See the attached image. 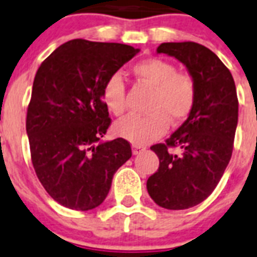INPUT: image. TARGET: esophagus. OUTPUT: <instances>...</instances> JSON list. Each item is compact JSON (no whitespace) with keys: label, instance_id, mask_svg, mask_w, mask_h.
<instances>
[{"label":"esophagus","instance_id":"34e87169","mask_svg":"<svg viewBox=\"0 0 257 257\" xmlns=\"http://www.w3.org/2000/svg\"><path fill=\"white\" fill-rule=\"evenodd\" d=\"M132 150H133V154H140L143 153L144 150H145V148L144 147H140V145H132Z\"/></svg>","mask_w":257,"mask_h":257}]
</instances>
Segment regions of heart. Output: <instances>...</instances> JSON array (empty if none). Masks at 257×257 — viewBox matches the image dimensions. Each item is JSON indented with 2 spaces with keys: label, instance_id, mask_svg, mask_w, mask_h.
I'll use <instances>...</instances> for the list:
<instances>
[{
  "label": "heart",
  "instance_id": "b5f03b06",
  "mask_svg": "<svg viewBox=\"0 0 257 257\" xmlns=\"http://www.w3.org/2000/svg\"><path fill=\"white\" fill-rule=\"evenodd\" d=\"M132 74L149 85L152 95L148 114H132L114 125V132L136 145H145L161 137L169 128L182 124L190 116L197 99L194 79L177 72L176 66L161 58H148L133 64ZM101 100L110 113L121 116L126 109L125 84L121 75H110L104 81Z\"/></svg>",
  "mask_w": 257,
  "mask_h": 257
}]
</instances>
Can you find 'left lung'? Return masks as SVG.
Masks as SVG:
<instances>
[{"mask_svg":"<svg viewBox=\"0 0 257 257\" xmlns=\"http://www.w3.org/2000/svg\"><path fill=\"white\" fill-rule=\"evenodd\" d=\"M157 53L186 66L197 99L186 121L165 144L150 147L160 158V168L148 178L147 189L158 206L185 210L214 191L230 162L239 110L236 87L222 60L199 43H161ZM173 147H179L181 154H170Z\"/></svg>","mask_w":257,"mask_h":257,"instance_id":"left-lung-1","label":"left lung"}]
</instances>
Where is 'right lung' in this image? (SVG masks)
I'll return each mask as SVG.
<instances>
[{
  "mask_svg": "<svg viewBox=\"0 0 257 257\" xmlns=\"http://www.w3.org/2000/svg\"><path fill=\"white\" fill-rule=\"evenodd\" d=\"M139 51L72 39L35 74L26 116L31 162L42 186L64 207L88 211L100 206L113 174L132 157L126 140L101 141L110 125L101 88Z\"/></svg>",
  "mask_w": 257,
  "mask_h": 257,
  "instance_id": "1",
  "label": "right lung"
}]
</instances>
